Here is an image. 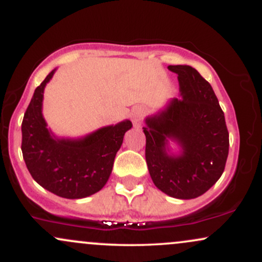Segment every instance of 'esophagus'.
Masks as SVG:
<instances>
[{
    "instance_id": "obj_1",
    "label": "esophagus",
    "mask_w": 262,
    "mask_h": 262,
    "mask_svg": "<svg viewBox=\"0 0 262 262\" xmlns=\"http://www.w3.org/2000/svg\"><path fill=\"white\" fill-rule=\"evenodd\" d=\"M141 116H143V111H141L140 108H135V110H133V112H132V121H133L134 125H139Z\"/></svg>"
}]
</instances>
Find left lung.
I'll use <instances>...</instances> for the list:
<instances>
[{"label":"left lung","mask_w":262,"mask_h":262,"mask_svg":"<svg viewBox=\"0 0 262 262\" xmlns=\"http://www.w3.org/2000/svg\"><path fill=\"white\" fill-rule=\"evenodd\" d=\"M177 74L181 98H173L165 110L146 117L145 159L152 182L170 197H200L223 173L229 133L217 96L208 81L188 65H170ZM182 148L171 155L168 140Z\"/></svg>","instance_id":"obj_1"}]
</instances>
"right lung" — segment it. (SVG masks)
Masks as SVG:
<instances>
[{"label": "right lung", "instance_id": "1", "mask_svg": "<svg viewBox=\"0 0 262 262\" xmlns=\"http://www.w3.org/2000/svg\"><path fill=\"white\" fill-rule=\"evenodd\" d=\"M35 89L22 122V154L27 169L41 187L59 197L77 200L103 188L130 121L100 128L80 139H59L47 128L41 106L45 85Z\"/></svg>", "mask_w": 262, "mask_h": 262}]
</instances>
